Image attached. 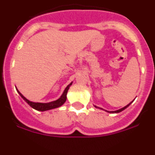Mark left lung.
Masks as SVG:
<instances>
[{
  "label": "left lung",
  "instance_id": "1",
  "mask_svg": "<svg viewBox=\"0 0 155 155\" xmlns=\"http://www.w3.org/2000/svg\"><path fill=\"white\" fill-rule=\"evenodd\" d=\"M131 103H132V102H131L130 103H129L128 105H126L125 107L122 108V109H118V110H116V111H106V110H105V109H102V108L97 107V106H95V105H94V107H95V108H98V109H102V110H105V111H106V112H108V113H120V112H122V111H124V109H127V108L128 107L129 105H130Z\"/></svg>",
  "mask_w": 155,
  "mask_h": 155
}]
</instances>
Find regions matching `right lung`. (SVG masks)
Returning a JSON list of instances; mask_svg holds the SVG:
<instances>
[{"instance_id": "obj_1", "label": "right lung", "mask_w": 155, "mask_h": 155, "mask_svg": "<svg viewBox=\"0 0 155 155\" xmlns=\"http://www.w3.org/2000/svg\"><path fill=\"white\" fill-rule=\"evenodd\" d=\"M72 84V82H71V84H68L66 88L64 89V92L63 94H61V96L57 99L56 101H53V102H47V103H42V102H31L28 99H27L25 97L21 94L18 90L16 88L17 91L18 92V94H20V96L23 98V99L28 104V105L31 106V108H33L34 109L37 111H41V112H43V111H46V110H50V109H56V108L61 107V105H64V102H66V100H67V94H68V91L70 88V86Z\"/></svg>"}]
</instances>
